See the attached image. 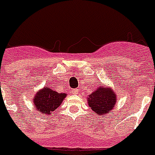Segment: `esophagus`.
<instances>
[{
  "mask_svg": "<svg viewBox=\"0 0 155 155\" xmlns=\"http://www.w3.org/2000/svg\"><path fill=\"white\" fill-rule=\"evenodd\" d=\"M72 93L73 94H77V93H78V88H73V89H72Z\"/></svg>",
  "mask_w": 155,
  "mask_h": 155,
  "instance_id": "34e87169",
  "label": "esophagus"
}]
</instances>
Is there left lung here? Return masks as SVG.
<instances>
[{
  "label": "left lung",
  "mask_w": 155,
  "mask_h": 155,
  "mask_svg": "<svg viewBox=\"0 0 155 155\" xmlns=\"http://www.w3.org/2000/svg\"><path fill=\"white\" fill-rule=\"evenodd\" d=\"M116 96L110 88L98 87L89 95L88 105L97 114H104L110 112L116 104Z\"/></svg>",
  "instance_id": "left-lung-1"
}]
</instances>
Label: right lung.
Here are the masks:
<instances>
[{
    "label": "right lung",
    "instance_id": "1",
    "mask_svg": "<svg viewBox=\"0 0 155 155\" xmlns=\"http://www.w3.org/2000/svg\"><path fill=\"white\" fill-rule=\"evenodd\" d=\"M65 97V93H57L50 87H45L36 94L33 98L34 105L42 114H50L60 106Z\"/></svg>",
    "mask_w": 155,
    "mask_h": 155
}]
</instances>
